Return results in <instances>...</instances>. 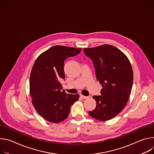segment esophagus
I'll list each match as a JSON object with an SVG mask.
<instances>
[{"label": "esophagus", "mask_w": 154, "mask_h": 154, "mask_svg": "<svg viewBox=\"0 0 154 154\" xmlns=\"http://www.w3.org/2000/svg\"><path fill=\"white\" fill-rule=\"evenodd\" d=\"M80 97H81L82 99H88V98L89 97L88 96H83V95H82V94H80Z\"/></svg>", "instance_id": "obj_1"}]
</instances>
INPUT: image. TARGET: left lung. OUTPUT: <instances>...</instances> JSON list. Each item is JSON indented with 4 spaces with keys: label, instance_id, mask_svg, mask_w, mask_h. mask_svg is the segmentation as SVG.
Here are the masks:
<instances>
[{
    "label": "left lung",
    "instance_id": "1",
    "mask_svg": "<svg viewBox=\"0 0 154 154\" xmlns=\"http://www.w3.org/2000/svg\"><path fill=\"white\" fill-rule=\"evenodd\" d=\"M96 69L97 80L102 85L100 96H94L96 107L89 115L99 121L115 118L125 106L130 95L134 73L130 61L119 49L109 45L85 48Z\"/></svg>",
    "mask_w": 154,
    "mask_h": 154
}]
</instances>
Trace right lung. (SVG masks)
<instances>
[{"mask_svg": "<svg viewBox=\"0 0 154 154\" xmlns=\"http://www.w3.org/2000/svg\"><path fill=\"white\" fill-rule=\"evenodd\" d=\"M82 49L55 46L36 60L30 77V94L36 112L44 119L59 123L66 119L71 105L79 98L62 90L60 81L65 79L64 61L78 55Z\"/></svg>", "mask_w": 154, "mask_h": 154, "instance_id": "add662e5", "label": "right lung"}]
</instances>
